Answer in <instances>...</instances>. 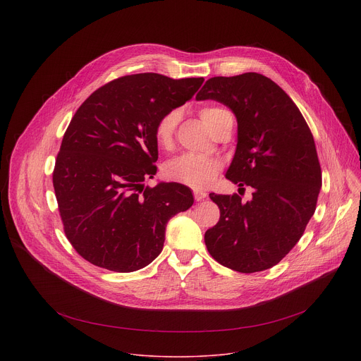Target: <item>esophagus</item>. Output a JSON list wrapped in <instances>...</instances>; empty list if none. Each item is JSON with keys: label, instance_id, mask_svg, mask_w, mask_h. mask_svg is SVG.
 I'll use <instances>...</instances> for the list:
<instances>
[{"label": "esophagus", "instance_id": "1", "mask_svg": "<svg viewBox=\"0 0 361 361\" xmlns=\"http://www.w3.org/2000/svg\"><path fill=\"white\" fill-rule=\"evenodd\" d=\"M205 197H207V192H205V191H202V190H195V191H194V198H195V201H201V200H204Z\"/></svg>", "mask_w": 361, "mask_h": 361}]
</instances>
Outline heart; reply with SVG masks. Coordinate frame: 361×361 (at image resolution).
I'll return each mask as SVG.
<instances>
[{
    "mask_svg": "<svg viewBox=\"0 0 361 361\" xmlns=\"http://www.w3.org/2000/svg\"><path fill=\"white\" fill-rule=\"evenodd\" d=\"M227 113L228 111L221 107L209 106L201 109L200 117L205 126L212 131H214L220 118ZM177 123V111H169L163 117H160V120L156 124V128H154V137H156V142L159 144V147H171ZM220 170L221 164L219 160L209 156H202V154L188 152L170 160L164 167V176L171 181H177L191 188L201 190L207 187L217 177Z\"/></svg>",
    "mask_w": 361,
    "mask_h": 361,
    "instance_id": "obj_1",
    "label": "heart"
}]
</instances>
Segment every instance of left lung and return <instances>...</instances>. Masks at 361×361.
<instances>
[{"instance_id": "8db88e82", "label": "left lung", "mask_w": 361, "mask_h": 361, "mask_svg": "<svg viewBox=\"0 0 361 361\" xmlns=\"http://www.w3.org/2000/svg\"><path fill=\"white\" fill-rule=\"evenodd\" d=\"M197 101L214 99L237 118V147L226 178L252 198L210 194L219 223L205 231L213 259L238 273L267 270L301 238L316 212L322 169L313 134L293 99L259 73L207 80Z\"/></svg>"}]
</instances>
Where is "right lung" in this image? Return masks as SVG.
I'll return each mask as SVG.
<instances>
[{
	"instance_id": "add662e5",
	"label": "right lung",
	"mask_w": 361,
	"mask_h": 361,
	"mask_svg": "<svg viewBox=\"0 0 361 361\" xmlns=\"http://www.w3.org/2000/svg\"><path fill=\"white\" fill-rule=\"evenodd\" d=\"M204 78L142 73L94 91L74 114L53 174L64 231L97 267L131 273L157 259L169 220L188 210L180 183L145 187L157 173V121L185 104Z\"/></svg>"
}]
</instances>
